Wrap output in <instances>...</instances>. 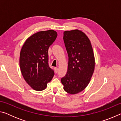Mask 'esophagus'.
Here are the masks:
<instances>
[{
    "label": "esophagus",
    "mask_w": 121,
    "mask_h": 121,
    "mask_svg": "<svg viewBox=\"0 0 121 121\" xmlns=\"http://www.w3.org/2000/svg\"><path fill=\"white\" fill-rule=\"evenodd\" d=\"M54 70H55V72H56V73H58V67H55Z\"/></svg>",
    "instance_id": "34e87169"
}]
</instances>
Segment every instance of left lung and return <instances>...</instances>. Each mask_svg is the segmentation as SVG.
Wrapping results in <instances>:
<instances>
[{"label": "left lung", "mask_w": 121, "mask_h": 121, "mask_svg": "<svg viewBox=\"0 0 121 121\" xmlns=\"http://www.w3.org/2000/svg\"><path fill=\"white\" fill-rule=\"evenodd\" d=\"M63 38L68 65L67 73L61 81L65 92L75 95L89 84L95 70V56L90 39L81 30L65 31Z\"/></svg>", "instance_id": "obj_1"}]
</instances>
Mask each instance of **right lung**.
I'll return each instance as SVG.
<instances>
[{
    "instance_id": "1",
    "label": "right lung",
    "mask_w": 121,
    "mask_h": 121,
    "mask_svg": "<svg viewBox=\"0 0 121 121\" xmlns=\"http://www.w3.org/2000/svg\"><path fill=\"white\" fill-rule=\"evenodd\" d=\"M57 35L53 30L38 32L29 37L21 48V73L26 82L36 91L45 89L54 75L48 65V51Z\"/></svg>"
}]
</instances>
